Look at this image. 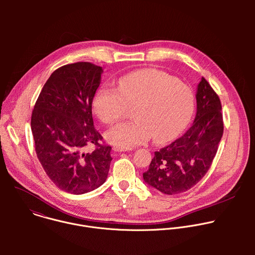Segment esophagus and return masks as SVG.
Returning a JSON list of instances; mask_svg holds the SVG:
<instances>
[{"label": "esophagus", "instance_id": "obj_1", "mask_svg": "<svg viewBox=\"0 0 255 255\" xmlns=\"http://www.w3.org/2000/svg\"><path fill=\"white\" fill-rule=\"evenodd\" d=\"M113 150L116 151V152H124V151H130L131 148H121V147H116V146H114V147H113Z\"/></svg>", "mask_w": 255, "mask_h": 255}]
</instances>
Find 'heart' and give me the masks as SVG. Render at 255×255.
I'll return each instance as SVG.
<instances>
[{"instance_id": "heart-1", "label": "heart", "mask_w": 255, "mask_h": 255, "mask_svg": "<svg viewBox=\"0 0 255 255\" xmlns=\"http://www.w3.org/2000/svg\"><path fill=\"white\" fill-rule=\"evenodd\" d=\"M126 105H135L136 119L120 123L105 134L106 140L121 148H131L149 140L174 139L189 124L194 109L192 89L164 71L145 68L121 77L116 88L102 86L93 99V111L104 124L120 120Z\"/></svg>"}]
</instances>
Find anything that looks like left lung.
Masks as SVG:
<instances>
[{"label": "left lung", "mask_w": 255, "mask_h": 255, "mask_svg": "<svg viewBox=\"0 0 255 255\" xmlns=\"http://www.w3.org/2000/svg\"><path fill=\"white\" fill-rule=\"evenodd\" d=\"M193 126L167 146L155 151L143 178L166 195L187 192L209 170L224 131L219 96L205 78L198 85Z\"/></svg>", "instance_id": "1"}]
</instances>
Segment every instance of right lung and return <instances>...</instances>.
<instances>
[{
    "label": "right lung",
    "instance_id": "add662e5",
    "mask_svg": "<svg viewBox=\"0 0 255 255\" xmlns=\"http://www.w3.org/2000/svg\"><path fill=\"white\" fill-rule=\"evenodd\" d=\"M103 69L76 62L54 70L34 105L35 151L48 177L67 193L82 195L102 186L112 160L110 145L95 129L92 104ZM95 145L85 153L87 144Z\"/></svg>",
    "mask_w": 255,
    "mask_h": 255
}]
</instances>
